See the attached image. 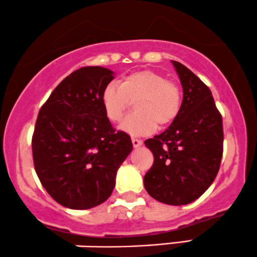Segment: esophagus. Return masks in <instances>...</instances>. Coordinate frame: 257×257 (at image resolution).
I'll return each instance as SVG.
<instances>
[{"instance_id": "1", "label": "esophagus", "mask_w": 257, "mask_h": 257, "mask_svg": "<svg viewBox=\"0 0 257 257\" xmlns=\"http://www.w3.org/2000/svg\"><path fill=\"white\" fill-rule=\"evenodd\" d=\"M132 143H133L134 148H139V146L143 145V140L138 139V138H132Z\"/></svg>"}]
</instances>
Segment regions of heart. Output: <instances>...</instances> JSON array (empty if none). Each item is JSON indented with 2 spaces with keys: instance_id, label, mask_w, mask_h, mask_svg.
Returning <instances> with one entry per match:
<instances>
[{
  "instance_id": "1",
  "label": "heart",
  "mask_w": 257,
  "mask_h": 257,
  "mask_svg": "<svg viewBox=\"0 0 257 257\" xmlns=\"http://www.w3.org/2000/svg\"><path fill=\"white\" fill-rule=\"evenodd\" d=\"M102 106L111 122H119L124 111L135 100V112L120 124L132 135H148L156 125L166 126L178 117L182 90L176 81L154 70H139L123 79L122 84L109 83L102 91Z\"/></svg>"
}]
</instances>
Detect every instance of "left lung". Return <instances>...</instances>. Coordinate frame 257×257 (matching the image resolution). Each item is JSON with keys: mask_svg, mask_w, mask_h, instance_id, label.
Segmentation results:
<instances>
[{"mask_svg": "<svg viewBox=\"0 0 257 257\" xmlns=\"http://www.w3.org/2000/svg\"><path fill=\"white\" fill-rule=\"evenodd\" d=\"M183 86L178 117L162 134L145 140L154 165L144 177L149 195L167 205H187L212 184L223 154V124L212 92L199 78L172 61Z\"/></svg>", "mask_w": 257, "mask_h": 257, "instance_id": "left-lung-1", "label": "left lung"}]
</instances>
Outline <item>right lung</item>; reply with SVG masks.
Wrapping results in <instances>:
<instances>
[{
	"label": "right lung",
	"instance_id": "right-lung-1",
	"mask_svg": "<svg viewBox=\"0 0 257 257\" xmlns=\"http://www.w3.org/2000/svg\"><path fill=\"white\" fill-rule=\"evenodd\" d=\"M114 79L103 67H83L56 86L41 106L32 149L42 187L73 210L102 204L113 191L115 174L133 149L125 132L112 126L102 91Z\"/></svg>",
	"mask_w": 257,
	"mask_h": 257
}]
</instances>
